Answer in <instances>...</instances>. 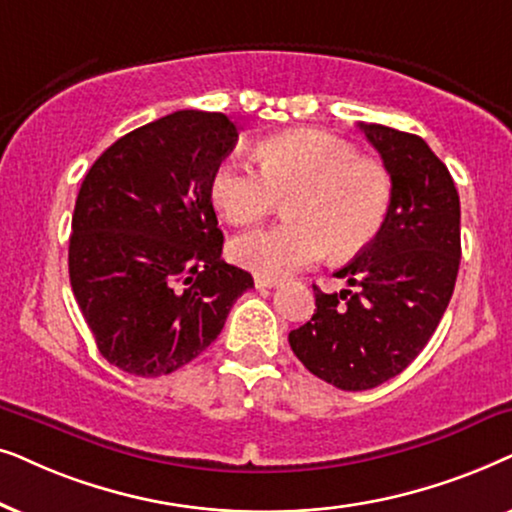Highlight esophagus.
I'll use <instances>...</instances> for the list:
<instances>
[{
    "label": "esophagus",
    "mask_w": 512,
    "mask_h": 512,
    "mask_svg": "<svg viewBox=\"0 0 512 512\" xmlns=\"http://www.w3.org/2000/svg\"><path fill=\"white\" fill-rule=\"evenodd\" d=\"M278 285V281L276 278H269V276H260L257 274L255 276V288H260V290H264V288H276Z\"/></svg>",
    "instance_id": "esophagus-1"
}]
</instances>
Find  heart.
<instances>
[{"mask_svg":"<svg viewBox=\"0 0 512 512\" xmlns=\"http://www.w3.org/2000/svg\"><path fill=\"white\" fill-rule=\"evenodd\" d=\"M260 170L224 159L210 177V199L231 224H250L288 201V222L231 241V257L260 276L281 278L323 260H344L377 241L393 208L386 163L351 142L318 131L278 135L257 147Z\"/></svg>","mask_w":512,"mask_h":512,"instance_id":"1","label":"heart"}]
</instances>
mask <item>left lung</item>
Instances as JSON below:
<instances>
[{"instance_id":"left-lung-1","label":"left lung","mask_w":512,"mask_h":512,"mask_svg":"<svg viewBox=\"0 0 512 512\" xmlns=\"http://www.w3.org/2000/svg\"><path fill=\"white\" fill-rule=\"evenodd\" d=\"M395 182L386 227L337 271L349 290L313 285L316 311L288 335L306 370L342 391L400 374L438 327L461 262V206L445 163L419 135L358 124Z\"/></svg>"}]
</instances>
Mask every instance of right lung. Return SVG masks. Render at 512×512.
<instances>
[{
  "label": "right lung",
  "instance_id": "obj_1",
  "mask_svg": "<svg viewBox=\"0 0 512 512\" xmlns=\"http://www.w3.org/2000/svg\"><path fill=\"white\" fill-rule=\"evenodd\" d=\"M227 114L180 109L98 156L72 215L70 283L109 365L161 377L201 356L248 271L222 260L210 177L234 149Z\"/></svg>",
  "mask_w": 512,
  "mask_h": 512
}]
</instances>
